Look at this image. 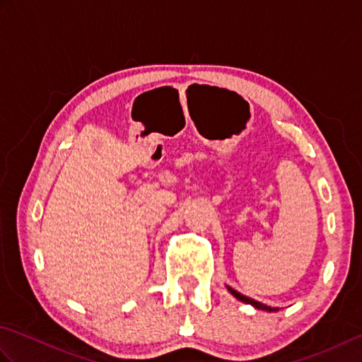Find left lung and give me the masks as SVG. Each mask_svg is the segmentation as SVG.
<instances>
[{
    "instance_id": "left-lung-1",
    "label": "left lung",
    "mask_w": 362,
    "mask_h": 362,
    "mask_svg": "<svg viewBox=\"0 0 362 362\" xmlns=\"http://www.w3.org/2000/svg\"><path fill=\"white\" fill-rule=\"evenodd\" d=\"M227 289H228V292H230V294H232L233 297H236L238 300H241V302H244V303L252 305L253 308H257V310H263V311H267V313H275V311H279V308H272V306H267V305H264V303L257 302V300H253V298H250V297H247V296H243L241 292L235 291L233 288L227 286Z\"/></svg>"
}]
</instances>
